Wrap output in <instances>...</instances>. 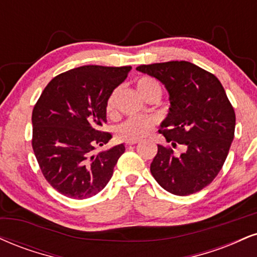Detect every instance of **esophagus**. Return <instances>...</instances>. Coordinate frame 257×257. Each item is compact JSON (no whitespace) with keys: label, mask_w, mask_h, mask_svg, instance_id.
Wrapping results in <instances>:
<instances>
[{"label":"esophagus","mask_w":257,"mask_h":257,"mask_svg":"<svg viewBox=\"0 0 257 257\" xmlns=\"http://www.w3.org/2000/svg\"><path fill=\"white\" fill-rule=\"evenodd\" d=\"M137 144H139V141H137V140H135V141H126L125 142L126 146H134V145H137Z\"/></svg>","instance_id":"obj_1"}]
</instances>
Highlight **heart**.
<instances>
[{
    "label": "heart",
    "mask_w": 257,
    "mask_h": 257,
    "mask_svg": "<svg viewBox=\"0 0 257 257\" xmlns=\"http://www.w3.org/2000/svg\"><path fill=\"white\" fill-rule=\"evenodd\" d=\"M137 89L142 98L147 99L148 95L153 93L162 94V86L156 79L144 76L137 81ZM119 89L116 88L111 92L106 100L105 109L109 115H112L116 109V101L118 97ZM156 125L153 118L151 117H131L116 128V134L118 139L124 141H139L148 137L152 133Z\"/></svg>",
    "instance_id": "b5f03b06"
}]
</instances>
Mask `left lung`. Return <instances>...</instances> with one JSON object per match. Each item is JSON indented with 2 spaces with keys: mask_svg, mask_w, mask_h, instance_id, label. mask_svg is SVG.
Listing matches in <instances>:
<instances>
[{
  "mask_svg": "<svg viewBox=\"0 0 257 257\" xmlns=\"http://www.w3.org/2000/svg\"><path fill=\"white\" fill-rule=\"evenodd\" d=\"M137 70L168 89L170 109L159 133L172 147L187 148L176 156L158 145L151 174L174 195L197 193L217 177L234 137L236 115L225 89L217 76L187 61L142 64Z\"/></svg>",
  "mask_w": 257,
  "mask_h": 257,
  "instance_id": "obj_1",
  "label": "left lung"
}]
</instances>
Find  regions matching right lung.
<instances>
[{
	"label": "right lung",
	"mask_w": 257,
	"mask_h": 257,
	"mask_svg": "<svg viewBox=\"0 0 257 257\" xmlns=\"http://www.w3.org/2000/svg\"><path fill=\"white\" fill-rule=\"evenodd\" d=\"M132 67L82 66L55 76L32 112V147L43 175L62 195L82 200L98 194L112 177L124 153L120 144L106 145V100L124 81Z\"/></svg>",
	"instance_id": "1"
}]
</instances>
